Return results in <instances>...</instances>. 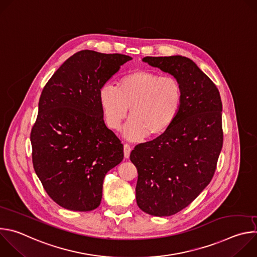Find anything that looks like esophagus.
Returning <instances> with one entry per match:
<instances>
[{"label":"esophagus","mask_w":257,"mask_h":257,"mask_svg":"<svg viewBox=\"0 0 257 257\" xmlns=\"http://www.w3.org/2000/svg\"><path fill=\"white\" fill-rule=\"evenodd\" d=\"M130 153H131L130 145H129L128 143H125V144H124V157H125L126 159H128L129 156H130Z\"/></svg>","instance_id":"obj_1"}]
</instances>
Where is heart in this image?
<instances>
[{
	"instance_id": "obj_1",
	"label": "heart",
	"mask_w": 257,
	"mask_h": 257,
	"mask_svg": "<svg viewBox=\"0 0 257 257\" xmlns=\"http://www.w3.org/2000/svg\"><path fill=\"white\" fill-rule=\"evenodd\" d=\"M182 95V86L175 77L161 76L149 70L123 75L117 88L104 84L98 90L103 117L111 129H120L130 107L131 118L124 135L132 141L167 132L178 116Z\"/></svg>"
}]
</instances>
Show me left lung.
I'll use <instances>...</instances> for the list:
<instances>
[{"label":"left lung","instance_id":"1","mask_svg":"<svg viewBox=\"0 0 257 257\" xmlns=\"http://www.w3.org/2000/svg\"><path fill=\"white\" fill-rule=\"evenodd\" d=\"M182 86L178 116L164 134L137 144L130 160L137 169L136 202L152 215L169 216L188 206L209 184L223 148L222 100L209 77L182 56L145 57Z\"/></svg>","mask_w":257,"mask_h":257}]
</instances>
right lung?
<instances>
[{
    "label": "right lung",
    "instance_id": "obj_1",
    "mask_svg": "<svg viewBox=\"0 0 257 257\" xmlns=\"http://www.w3.org/2000/svg\"><path fill=\"white\" fill-rule=\"evenodd\" d=\"M130 60L80 51L43 89L30 133L32 164L48 195L66 209L96 208L105 174L124 158L121 140L104 124L98 90Z\"/></svg>",
    "mask_w": 257,
    "mask_h": 257
}]
</instances>
